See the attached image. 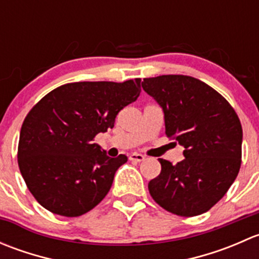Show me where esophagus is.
I'll list each match as a JSON object with an SVG mask.
<instances>
[{
	"label": "esophagus",
	"instance_id": "obj_1",
	"mask_svg": "<svg viewBox=\"0 0 259 259\" xmlns=\"http://www.w3.org/2000/svg\"><path fill=\"white\" fill-rule=\"evenodd\" d=\"M129 159L132 161H138V163H140V161L145 160V156L142 155V154H138V153H133L129 155Z\"/></svg>",
	"mask_w": 259,
	"mask_h": 259
}]
</instances>
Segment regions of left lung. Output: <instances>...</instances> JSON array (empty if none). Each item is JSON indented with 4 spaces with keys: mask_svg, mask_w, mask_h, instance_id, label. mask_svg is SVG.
Here are the masks:
<instances>
[{
    "mask_svg": "<svg viewBox=\"0 0 259 259\" xmlns=\"http://www.w3.org/2000/svg\"><path fill=\"white\" fill-rule=\"evenodd\" d=\"M144 91L163 108L165 134L185 148L176 165L148 184L151 198L170 213L194 217L224 197L242 164V125L231 104L203 81L184 75L144 79Z\"/></svg>",
    "mask_w": 259,
    "mask_h": 259,
    "instance_id": "left-lung-1",
    "label": "left lung"
}]
</instances>
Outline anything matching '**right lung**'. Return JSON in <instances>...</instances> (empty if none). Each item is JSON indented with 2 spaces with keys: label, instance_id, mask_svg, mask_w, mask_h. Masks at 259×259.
<instances>
[{
  "label": "right lung",
  "instance_id": "right-lung-1",
  "mask_svg": "<svg viewBox=\"0 0 259 259\" xmlns=\"http://www.w3.org/2000/svg\"><path fill=\"white\" fill-rule=\"evenodd\" d=\"M139 95L140 79L71 82L50 91L28 111L18 140V168L45 209L79 217L105 198L127 158H109L93 140L113 129L119 111Z\"/></svg>",
  "mask_w": 259,
  "mask_h": 259
}]
</instances>
